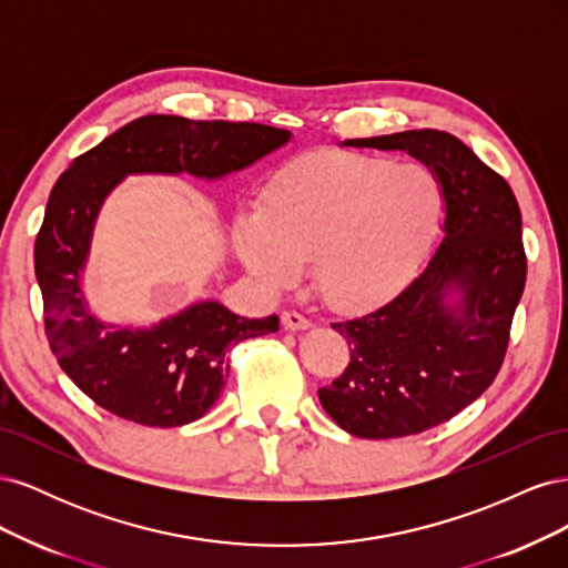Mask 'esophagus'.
<instances>
[{"mask_svg":"<svg viewBox=\"0 0 568 568\" xmlns=\"http://www.w3.org/2000/svg\"><path fill=\"white\" fill-rule=\"evenodd\" d=\"M282 324H284V329L303 332V329H307V326H311V320L303 317V315L296 313V311H284V313H282Z\"/></svg>","mask_w":568,"mask_h":568,"instance_id":"34e87169","label":"esophagus"}]
</instances>
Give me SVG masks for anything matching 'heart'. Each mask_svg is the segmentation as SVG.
<instances>
[{
  "label": "heart",
  "mask_w": 568,
  "mask_h": 568,
  "mask_svg": "<svg viewBox=\"0 0 568 568\" xmlns=\"http://www.w3.org/2000/svg\"><path fill=\"white\" fill-rule=\"evenodd\" d=\"M443 217L438 178L353 153H313L286 165L261 211L236 217L239 261L286 288L311 261L313 284L336 311H372L415 280Z\"/></svg>",
  "instance_id": "obj_1"
}]
</instances>
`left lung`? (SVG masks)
Listing matches in <instances>:
<instances>
[{"instance_id": "obj_1", "label": "left lung", "mask_w": 568, "mask_h": 568, "mask_svg": "<svg viewBox=\"0 0 568 568\" xmlns=\"http://www.w3.org/2000/svg\"><path fill=\"white\" fill-rule=\"evenodd\" d=\"M343 146L422 161L440 182L445 222L415 282L379 311L332 324L351 363L317 390L320 403L357 438L422 434L471 405L503 367L526 286L521 211L505 178L455 134L407 130Z\"/></svg>"}]
</instances>
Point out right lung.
<instances>
[{
  "instance_id": "1",
  "label": "right lung",
  "mask_w": 568,
  "mask_h": 568,
  "mask_svg": "<svg viewBox=\"0 0 568 568\" xmlns=\"http://www.w3.org/2000/svg\"><path fill=\"white\" fill-rule=\"evenodd\" d=\"M291 140L288 130L227 120L142 115L78 156L51 189L36 242L49 348L73 384L111 415L144 426L201 419L230 374L227 348L280 329L201 301L144 329L90 313L80 288L101 203L128 175L220 180Z\"/></svg>"
}]
</instances>
